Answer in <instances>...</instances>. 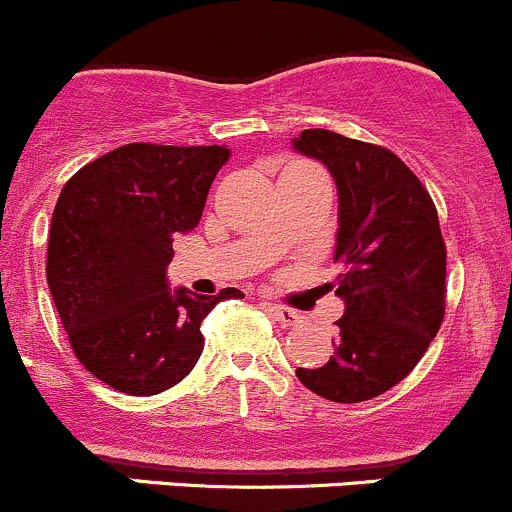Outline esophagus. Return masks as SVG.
<instances>
[{
    "label": "esophagus",
    "instance_id": "1",
    "mask_svg": "<svg viewBox=\"0 0 512 512\" xmlns=\"http://www.w3.org/2000/svg\"><path fill=\"white\" fill-rule=\"evenodd\" d=\"M263 308H266V311L271 313V316L276 318V321H281L283 326H296V323L301 321V313L293 311V308L278 306V303H271V301L263 303Z\"/></svg>",
    "mask_w": 512,
    "mask_h": 512
}]
</instances>
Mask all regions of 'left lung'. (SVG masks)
Wrapping results in <instances>:
<instances>
[{"label":"left lung","mask_w":512,"mask_h":512,"mask_svg":"<svg viewBox=\"0 0 512 512\" xmlns=\"http://www.w3.org/2000/svg\"><path fill=\"white\" fill-rule=\"evenodd\" d=\"M293 149L318 159L338 189L331 288L343 298L333 356L296 368L308 391L361 403L401 383L438 333L445 313V244L438 211L393 151L328 129H306Z\"/></svg>","instance_id":"left-lung-1"}]
</instances>
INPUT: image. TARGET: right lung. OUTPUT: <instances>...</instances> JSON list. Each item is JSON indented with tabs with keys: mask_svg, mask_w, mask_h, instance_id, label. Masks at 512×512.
I'll use <instances>...</instances> for the list:
<instances>
[{
	"mask_svg": "<svg viewBox=\"0 0 512 512\" xmlns=\"http://www.w3.org/2000/svg\"><path fill=\"white\" fill-rule=\"evenodd\" d=\"M226 146L126 144L64 184L54 206L47 283L74 356L129 396H156L191 373L201 321L224 298L169 288L174 236L196 229Z\"/></svg>",
	"mask_w": 512,
	"mask_h": 512,
	"instance_id": "obj_1",
	"label": "right lung"
}]
</instances>
